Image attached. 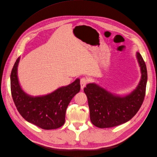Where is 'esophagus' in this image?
<instances>
[{"instance_id": "1", "label": "esophagus", "mask_w": 157, "mask_h": 157, "mask_svg": "<svg viewBox=\"0 0 157 157\" xmlns=\"http://www.w3.org/2000/svg\"><path fill=\"white\" fill-rule=\"evenodd\" d=\"M88 83V80L85 78H82L80 79V87H81V90H83L84 88L86 86V85Z\"/></svg>"}]
</instances>
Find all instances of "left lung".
Masks as SVG:
<instances>
[{
  "instance_id": "obj_1",
  "label": "left lung",
  "mask_w": 157,
  "mask_h": 157,
  "mask_svg": "<svg viewBox=\"0 0 157 157\" xmlns=\"http://www.w3.org/2000/svg\"><path fill=\"white\" fill-rule=\"evenodd\" d=\"M136 58L141 71V79L135 90L125 96L109 92L96 83L84 88L90 109V121L98 128L114 127L129 121L139 111L144 100L147 72L145 61L139 52Z\"/></svg>"
}]
</instances>
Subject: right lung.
<instances>
[{
	"instance_id": "1",
	"label": "right lung",
	"mask_w": 157,
	"mask_h": 157,
	"mask_svg": "<svg viewBox=\"0 0 157 157\" xmlns=\"http://www.w3.org/2000/svg\"><path fill=\"white\" fill-rule=\"evenodd\" d=\"M20 57L17 59L10 75L11 93L15 105L22 117L44 130L56 129L65 123V113L70 101L80 92V79L50 94L33 96L21 87L17 77Z\"/></svg>"
}]
</instances>
